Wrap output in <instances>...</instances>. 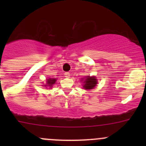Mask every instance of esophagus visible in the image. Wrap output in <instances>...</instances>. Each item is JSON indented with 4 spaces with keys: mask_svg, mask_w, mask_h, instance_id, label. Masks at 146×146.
Instances as JSON below:
<instances>
[{
    "mask_svg": "<svg viewBox=\"0 0 146 146\" xmlns=\"http://www.w3.org/2000/svg\"><path fill=\"white\" fill-rule=\"evenodd\" d=\"M64 76L66 78H70V73H69L68 72H66V73H64Z\"/></svg>",
    "mask_w": 146,
    "mask_h": 146,
    "instance_id": "34e87169",
    "label": "esophagus"
}]
</instances>
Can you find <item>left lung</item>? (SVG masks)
<instances>
[{"label": "left lung", "instance_id": "obj_1", "mask_svg": "<svg viewBox=\"0 0 146 146\" xmlns=\"http://www.w3.org/2000/svg\"><path fill=\"white\" fill-rule=\"evenodd\" d=\"M84 82H85V85H84L83 88L85 90H91L96 86L98 81H97V79L95 77H90V76H88Z\"/></svg>", "mask_w": 146, "mask_h": 146}]
</instances>
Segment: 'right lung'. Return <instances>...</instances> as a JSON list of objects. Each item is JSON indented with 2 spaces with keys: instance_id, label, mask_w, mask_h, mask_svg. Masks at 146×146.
<instances>
[{
  "instance_id": "1",
  "label": "right lung",
  "mask_w": 146,
  "mask_h": 146,
  "mask_svg": "<svg viewBox=\"0 0 146 146\" xmlns=\"http://www.w3.org/2000/svg\"><path fill=\"white\" fill-rule=\"evenodd\" d=\"M56 79L55 78H48L46 81V85H45V86H49L50 88H51L53 85L56 82Z\"/></svg>"
}]
</instances>
